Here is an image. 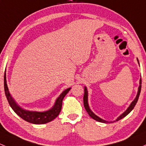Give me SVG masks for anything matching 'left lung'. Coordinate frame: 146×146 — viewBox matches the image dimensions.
Returning a JSON list of instances; mask_svg holds the SVG:
<instances>
[{"label":"left lung","mask_w":146,"mask_h":146,"mask_svg":"<svg viewBox=\"0 0 146 146\" xmlns=\"http://www.w3.org/2000/svg\"><path fill=\"white\" fill-rule=\"evenodd\" d=\"M137 61H138V63H139V60H138V58H137ZM139 66H140V64H139ZM141 90V78H140V81H139V88H138V92H137V94H136V98H135L134 100H133V101L131 103V104L129 105V106L127 108V109L126 110L124 111L122 114H121V115H120L115 120V121H106V120L103 119L99 117L98 115H96V114L94 113L92 110H91V108H90V107H89V105H88V89H87L86 86H84V108H85L86 110V112H88V114L89 115V116L91 117V118L94 119L96 120V121H100V122L106 123V124H107V123H113V122H115V121H119V120L121 119L124 118V117L127 116L128 114L130 113L131 111L133 109V108H134L135 106H136V103H137L138 100H139V96H140Z\"/></svg>","instance_id":"left-lung-1"}]
</instances>
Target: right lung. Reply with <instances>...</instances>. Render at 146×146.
<instances>
[{
    "label": "right lung",
    "instance_id": "add662e5",
    "mask_svg": "<svg viewBox=\"0 0 146 146\" xmlns=\"http://www.w3.org/2000/svg\"><path fill=\"white\" fill-rule=\"evenodd\" d=\"M4 89H5V94L9 104L18 116L20 117L25 121L31 123V124H43L50 122L58 116V115L60 112L61 109H62L63 98L71 89V87L67 88L61 93L60 95L58 96V98L55 100V103L52 108L48 110L43 111V112L28 110L24 109L23 108L18 105V103L13 98V97L9 91L7 80H6V71L5 72V74H4Z\"/></svg>",
    "mask_w": 146,
    "mask_h": 146
}]
</instances>
